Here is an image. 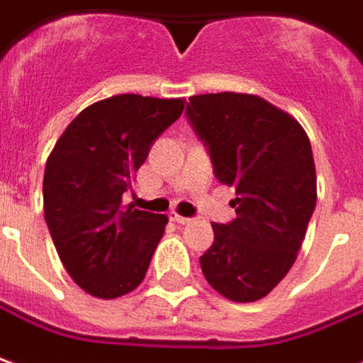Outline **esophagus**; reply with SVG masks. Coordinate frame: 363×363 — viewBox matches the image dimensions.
Returning a JSON list of instances; mask_svg holds the SVG:
<instances>
[{
  "label": "esophagus",
  "mask_w": 363,
  "mask_h": 363,
  "mask_svg": "<svg viewBox=\"0 0 363 363\" xmlns=\"http://www.w3.org/2000/svg\"><path fill=\"white\" fill-rule=\"evenodd\" d=\"M171 220L177 222V224H190V222H192V218L181 216V214H177V212H171Z\"/></svg>",
  "instance_id": "esophagus-1"
}]
</instances>
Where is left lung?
<instances>
[{
  "label": "left lung",
  "instance_id": "8db88e82",
  "mask_svg": "<svg viewBox=\"0 0 363 363\" xmlns=\"http://www.w3.org/2000/svg\"><path fill=\"white\" fill-rule=\"evenodd\" d=\"M189 102L186 118L216 179L238 194L234 220L212 224L214 243L200 267L225 298L259 301L293 267L314 212L311 141L293 116L253 94H199Z\"/></svg>",
  "mask_w": 363,
  "mask_h": 363
}]
</instances>
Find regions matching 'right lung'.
<instances>
[{"mask_svg":"<svg viewBox=\"0 0 363 363\" xmlns=\"http://www.w3.org/2000/svg\"><path fill=\"white\" fill-rule=\"evenodd\" d=\"M184 100L120 94L82 110L47 159L43 206L68 275L98 298L145 279L169 218L123 206L149 149L181 118Z\"/></svg>","mask_w":363,"mask_h":363,"instance_id":"1","label":"right lung"}]
</instances>
